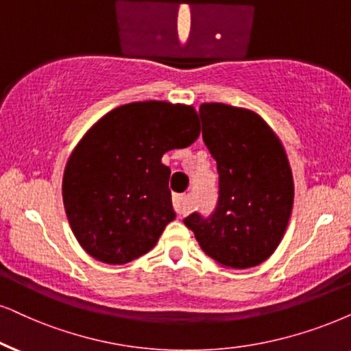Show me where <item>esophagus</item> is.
I'll list each match as a JSON object with an SVG mask.
<instances>
[{
    "mask_svg": "<svg viewBox=\"0 0 351 351\" xmlns=\"http://www.w3.org/2000/svg\"><path fill=\"white\" fill-rule=\"evenodd\" d=\"M173 206H175L176 212H178L180 215H184L189 212V197L184 196V194H181V196H175L173 199Z\"/></svg>",
    "mask_w": 351,
    "mask_h": 351,
    "instance_id": "34e87169",
    "label": "esophagus"
}]
</instances>
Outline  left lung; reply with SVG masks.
<instances>
[{
	"label": "left lung",
	"instance_id": "obj_1",
	"mask_svg": "<svg viewBox=\"0 0 351 351\" xmlns=\"http://www.w3.org/2000/svg\"><path fill=\"white\" fill-rule=\"evenodd\" d=\"M199 113L204 144L217 160L219 202L208 219L191 214L184 225L221 267H256L280 245L293 208L285 147L252 110L210 101Z\"/></svg>",
	"mask_w": 351,
	"mask_h": 351
}]
</instances>
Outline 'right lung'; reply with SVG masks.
Instances as JSON below:
<instances>
[{
	"mask_svg": "<svg viewBox=\"0 0 351 351\" xmlns=\"http://www.w3.org/2000/svg\"><path fill=\"white\" fill-rule=\"evenodd\" d=\"M199 132L193 105L147 100L118 106L82 136L64 167L63 204L88 256L126 264L157 245L176 217L162 157Z\"/></svg>",
	"mask_w": 351,
	"mask_h": 351,
	"instance_id": "obj_1",
	"label": "right lung"
}]
</instances>
